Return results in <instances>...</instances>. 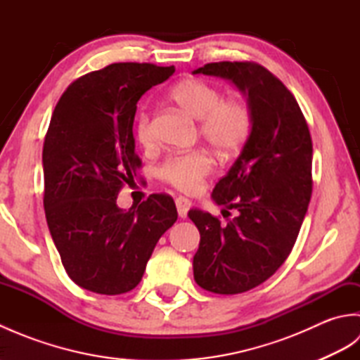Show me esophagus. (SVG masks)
I'll return each instance as SVG.
<instances>
[{"label": "esophagus", "instance_id": "obj_1", "mask_svg": "<svg viewBox=\"0 0 360 360\" xmlns=\"http://www.w3.org/2000/svg\"><path fill=\"white\" fill-rule=\"evenodd\" d=\"M192 207V202H190L187 198L184 196H179L176 198V209H178V215L179 218H186L187 217V212Z\"/></svg>", "mask_w": 360, "mask_h": 360}]
</instances>
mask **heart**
Returning <instances> with one entry per match:
<instances>
[{
    "mask_svg": "<svg viewBox=\"0 0 360 360\" xmlns=\"http://www.w3.org/2000/svg\"><path fill=\"white\" fill-rule=\"evenodd\" d=\"M172 101L190 117L200 120L201 136L221 153L241 148L252 131V112L240 98H223L221 91L200 79L179 82L170 93ZM136 137L143 147L153 143L151 120L142 112L136 124ZM213 170L207 151L195 150L176 155L160 167V178L182 192L193 193Z\"/></svg>",
    "mask_w": 360,
    "mask_h": 360,
    "instance_id": "b5f03b06",
    "label": "heart"
}]
</instances>
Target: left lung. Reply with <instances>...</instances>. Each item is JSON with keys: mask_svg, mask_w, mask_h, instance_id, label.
I'll return each mask as SVG.
<instances>
[{"mask_svg": "<svg viewBox=\"0 0 360 360\" xmlns=\"http://www.w3.org/2000/svg\"><path fill=\"white\" fill-rule=\"evenodd\" d=\"M193 74L229 80L252 112L248 141L212 193L238 217L221 224L207 212H188L201 235L195 281L215 294L246 292L285 263L300 232L312 192L311 134L294 96L266 68L219 62Z\"/></svg>", "mask_w": 360, "mask_h": 360, "instance_id": "obj_1", "label": "left lung"}]
</instances>
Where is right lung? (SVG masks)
Returning <instances> with one entry per match:
<instances>
[{
	"label": "right lung",
	"instance_id": "1",
	"mask_svg": "<svg viewBox=\"0 0 360 360\" xmlns=\"http://www.w3.org/2000/svg\"><path fill=\"white\" fill-rule=\"evenodd\" d=\"M174 66L112 63L68 88L52 112L43 145L44 213L66 274L91 292L134 289L178 212L168 195H150L129 210L122 186L141 167L133 124L137 102Z\"/></svg>",
	"mask_w": 360,
	"mask_h": 360
}]
</instances>
